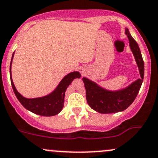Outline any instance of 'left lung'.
<instances>
[{
    "label": "left lung",
    "mask_w": 158,
    "mask_h": 158,
    "mask_svg": "<svg viewBox=\"0 0 158 158\" xmlns=\"http://www.w3.org/2000/svg\"><path fill=\"white\" fill-rule=\"evenodd\" d=\"M124 32L128 38L130 48L137 64L140 78L127 87L116 91H111L101 87L88 78L83 77L88 104L91 109L100 113H115L125 110L134 101L143 83L144 61L139 47L127 27H125Z\"/></svg>",
    "instance_id": "8db88e82"
}]
</instances>
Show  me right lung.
<instances>
[{"mask_svg":"<svg viewBox=\"0 0 158 158\" xmlns=\"http://www.w3.org/2000/svg\"><path fill=\"white\" fill-rule=\"evenodd\" d=\"M14 53L13 54L11 62H10V80H11L13 91L21 104L23 106L26 110L39 115L53 116L59 113L64 107L66 90L71 84V82L73 81V79L81 77L80 73L78 71H74L66 75L61 79L56 88L46 96L36 98H26L22 96L19 92H18L13 83V78H12L11 64Z\"/></svg>","mask_w":158,"mask_h":158,"instance_id":"add662e5","label":"right lung"}]
</instances>
